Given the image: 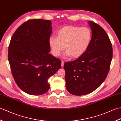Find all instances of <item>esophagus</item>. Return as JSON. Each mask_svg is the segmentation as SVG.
I'll return each mask as SVG.
<instances>
[{"mask_svg":"<svg viewBox=\"0 0 121 121\" xmlns=\"http://www.w3.org/2000/svg\"><path fill=\"white\" fill-rule=\"evenodd\" d=\"M64 63H65V62H64V61H61V66H62V67H63V66H64Z\"/></svg>","mask_w":121,"mask_h":121,"instance_id":"1","label":"esophagus"}]
</instances>
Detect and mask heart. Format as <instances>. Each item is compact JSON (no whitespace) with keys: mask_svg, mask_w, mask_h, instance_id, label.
<instances>
[{"mask_svg":"<svg viewBox=\"0 0 121 121\" xmlns=\"http://www.w3.org/2000/svg\"><path fill=\"white\" fill-rule=\"evenodd\" d=\"M91 40V32L88 28L69 25L61 28L57 32V37H51L49 43L55 56H60L65 48V57L71 56L76 58L85 52Z\"/></svg>","mask_w":121,"mask_h":121,"instance_id":"obj_1","label":"heart"}]
</instances>
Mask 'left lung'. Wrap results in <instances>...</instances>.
Instances as JSON below:
<instances>
[{
  "label": "left lung",
  "mask_w": 121,
  "mask_h": 121,
  "mask_svg": "<svg viewBox=\"0 0 121 121\" xmlns=\"http://www.w3.org/2000/svg\"><path fill=\"white\" fill-rule=\"evenodd\" d=\"M92 30L88 48L76 60L65 62V86L70 94L87 95L95 91L106 79L112 59V45L102 27L89 21Z\"/></svg>",
  "instance_id": "left-lung-1"
}]
</instances>
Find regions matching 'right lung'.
I'll return each mask as SVG.
<instances>
[{
	"instance_id": "obj_1",
	"label": "right lung",
	"mask_w": 121,
	"mask_h": 121,
	"mask_svg": "<svg viewBox=\"0 0 121 121\" xmlns=\"http://www.w3.org/2000/svg\"><path fill=\"white\" fill-rule=\"evenodd\" d=\"M50 20L32 19L24 22L11 38L8 60L18 87L32 95L45 94L48 78L61 68V61L49 52L52 27Z\"/></svg>"
}]
</instances>
